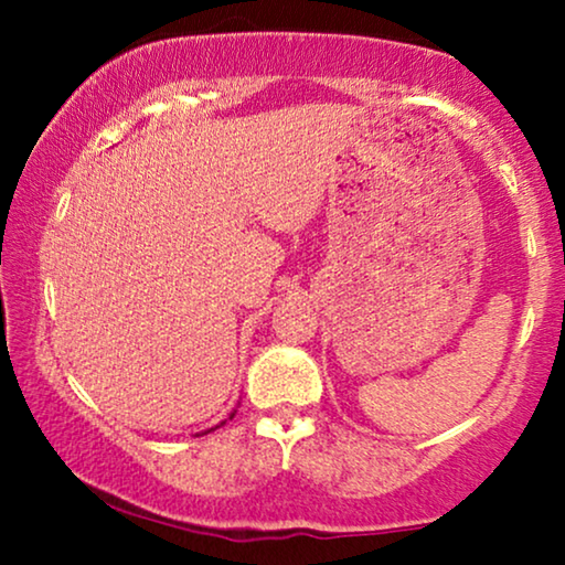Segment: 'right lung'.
Segmentation results:
<instances>
[{
  "label": "right lung",
  "mask_w": 565,
  "mask_h": 565,
  "mask_svg": "<svg viewBox=\"0 0 565 565\" xmlns=\"http://www.w3.org/2000/svg\"><path fill=\"white\" fill-rule=\"evenodd\" d=\"M234 414H236V412H234ZM234 414H231V416H228V419H234ZM221 424H223V422H221ZM207 431H211V429H207Z\"/></svg>",
  "instance_id": "1"
}]
</instances>
